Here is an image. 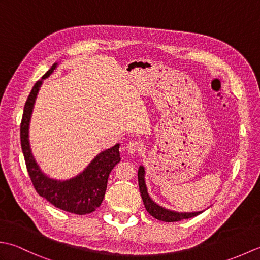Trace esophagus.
Returning <instances> with one entry per match:
<instances>
[{"label": "esophagus", "mask_w": 260, "mask_h": 260, "mask_svg": "<svg viewBox=\"0 0 260 260\" xmlns=\"http://www.w3.org/2000/svg\"><path fill=\"white\" fill-rule=\"evenodd\" d=\"M126 150H127V152H128V154H135V153H137V152H140L141 145H140L137 142L132 141V142H129V143H127Z\"/></svg>", "instance_id": "obj_1"}]
</instances>
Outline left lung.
<instances>
[{"mask_svg":"<svg viewBox=\"0 0 260 260\" xmlns=\"http://www.w3.org/2000/svg\"><path fill=\"white\" fill-rule=\"evenodd\" d=\"M145 174H146L145 168L143 167V165H141L139 168V172H137V176H139L140 192L143 199V202H144L145 209L147 210V212L152 215V217L165 222H175L183 219L196 217V215L203 212V210L202 211H196V212H179V211H174V210L167 209L165 207L159 206V204L154 201L151 198V196L148 194L146 182H145Z\"/></svg>","mask_w":260,"mask_h":260,"instance_id":"left-lung-1","label":"left lung"}]
</instances>
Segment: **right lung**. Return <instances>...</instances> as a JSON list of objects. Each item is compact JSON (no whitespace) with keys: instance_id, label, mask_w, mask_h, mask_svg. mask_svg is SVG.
Instances as JSON below:
<instances>
[{"instance_id":"add662e5","label":"right lung","mask_w":260,"mask_h":260,"mask_svg":"<svg viewBox=\"0 0 260 260\" xmlns=\"http://www.w3.org/2000/svg\"><path fill=\"white\" fill-rule=\"evenodd\" d=\"M58 66V62L52 64V67L47 71L42 79L33 86L26 99L21 121V147L27 172L38 194L63 211L76 214H87L95 211L103 202L109 173L120 161L119 143L98 153L80 173L73 178L66 180L54 179L41 170L31 150L29 140L30 121L42 82L53 74Z\"/></svg>"}]
</instances>
